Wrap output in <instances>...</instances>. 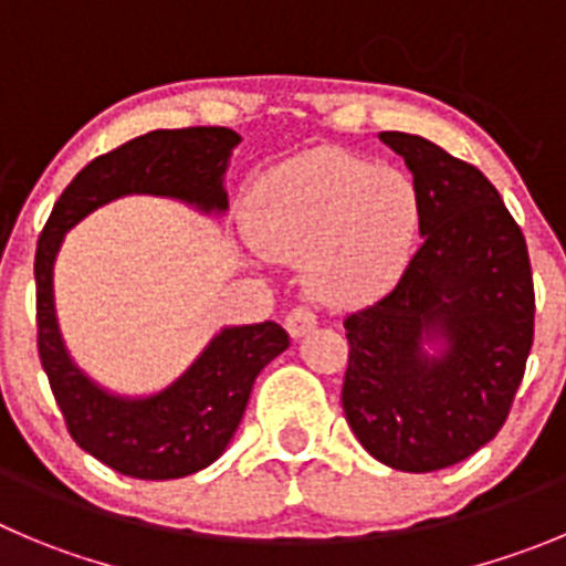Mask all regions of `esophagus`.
I'll return each instance as SVG.
<instances>
[{"label": "esophagus", "mask_w": 566, "mask_h": 566, "mask_svg": "<svg viewBox=\"0 0 566 566\" xmlns=\"http://www.w3.org/2000/svg\"><path fill=\"white\" fill-rule=\"evenodd\" d=\"M315 324H318V318L304 307L290 310L287 318H284V329L290 332V337H304L310 329H315Z\"/></svg>", "instance_id": "34e87169"}]
</instances>
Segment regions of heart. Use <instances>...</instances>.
Segmentation results:
<instances>
[{
    "label": "heart",
    "mask_w": 566,
    "mask_h": 566,
    "mask_svg": "<svg viewBox=\"0 0 566 566\" xmlns=\"http://www.w3.org/2000/svg\"><path fill=\"white\" fill-rule=\"evenodd\" d=\"M245 231L262 256L307 259L315 298L352 307L388 293L413 259L421 192L399 167L313 150L262 176Z\"/></svg>",
    "instance_id": "heart-1"
}]
</instances>
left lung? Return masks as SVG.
Masks as SVG:
<instances>
[{"instance_id": "1", "label": "left lung", "mask_w": 566, "mask_h": 566, "mask_svg": "<svg viewBox=\"0 0 566 566\" xmlns=\"http://www.w3.org/2000/svg\"><path fill=\"white\" fill-rule=\"evenodd\" d=\"M421 192V245L396 287L346 315L343 413L399 472L467 461L497 436L533 343L525 237L489 178L430 139L385 130Z\"/></svg>"}]
</instances>
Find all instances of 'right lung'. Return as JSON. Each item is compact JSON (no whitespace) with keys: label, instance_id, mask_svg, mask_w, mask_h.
Masks as SVG:
<instances>
[{"label":"right lung","instance_id":"right-lung-1","mask_svg":"<svg viewBox=\"0 0 566 566\" xmlns=\"http://www.w3.org/2000/svg\"><path fill=\"white\" fill-rule=\"evenodd\" d=\"M240 142L231 128L136 136L83 167L41 231L35 251L41 366L77 447L128 478L176 480L218 461L240 427L259 371L282 355L290 337L273 321L223 326L170 385L153 394H116L69 355L55 313L57 251L92 211L128 195L167 198L203 218H226V172Z\"/></svg>","mask_w":566,"mask_h":566}]
</instances>
